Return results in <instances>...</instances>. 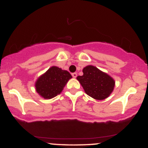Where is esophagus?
I'll list each match as a JSON object with an SVG mask.
<instances>
[{"instance_id":"obj_1","label":"esophagus","mask_w":148,"mask_h":148,"mask_svg":"<svg viewBox=\"0 0 148 148\" xmlns=\"http://www.w3.org/2000/svg\"><path fill=\"white\" fill-rule=\"evenodd\" d=\"M72 76H73V78H76V76H77V74H76V72H74V73H72Z\"/></svg>"}]
</instances>
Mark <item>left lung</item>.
I'll return each mask as SVG.
<instances>
[{
	"label": "left lung",
	"instance_id": "left-lung-1",
	"mask_svg": "<svg viewBox=\"0 0 148 148\" xmlns=\"http://www.w3.org/2000/svg\"><path fill=\"white\" fill-rule=\"evenodd\" d=\"M84 75L77 76L78 81L88 95L97 100L108 97L114 89L115 81L106 73L92 65L83 69Z\"/></svg>",
	"mask_w": 148,
	"mask_h": 148
}]
</instances>
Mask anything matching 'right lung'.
<instances>
[{
  "instance_id": "1",
  "label": "right lung",
  "mask_w": 148,
  "mask_h": 148,
  "mask_svg": "<svg viewBox=\"0 0 148 148\" xmlns=\"http://www.w3.org/2000/svg\"><path fill=\"white\" fill-rule=\"evenodd\" d=\"M71 78L69 72L53 66L37 80V92L45 99H51L60 94Z\"/></svg>"
}]
</instances>
